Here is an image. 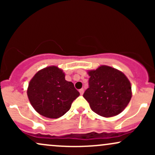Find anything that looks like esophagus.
Listing matches in <instances>:
<instances>
[{"label":"esophagus","instance_id":"34e87169","mask_svg":"<svg viewBox=\"0 0 155 155\" xmlns=\"http://www.w3.org/2000/svg\"><path fill=\"white\" fill-rule=\"evenodd\" d=\"M79 92H80V95H83V93H84V89H83V88L80 89V90H79Z\"/></svg>","mask_w":155,"mask_h":155}]
</instances>
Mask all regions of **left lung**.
<instances>
[{"instance_id":"obj_1","label":"left lung","mask_w":155,"mask_h":155,"mask_svg":"<svg viewBox=\"0 0 155 155\" xmlns=\"http://www.w3.org/2000/svg\"><path fill=\"white\" fill-rule=\"evenodd\" d=\"M89 87L83 97L95 113L104 117L121 113L131 99V85L123 73L103 65L88 72Z\"/></svg>"}]
</instances>
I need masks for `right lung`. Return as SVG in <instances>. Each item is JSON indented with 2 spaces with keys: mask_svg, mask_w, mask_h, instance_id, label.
<instances>
[{
  "mask_svg": "<svg viewBox=\"0 0 155 155\" xmlns=\"http://www.w3.org/2000/svg\"><path fill=\"white\" fill-rule=\"evenodd\" d=\"M79 92L74 84L65 79L56 66L39 71L30 81L28 96L34 109L48 118H59L71 108Z\"/></svg>",
  "mask_w": 155,
  "mask_h": 155,
  "instance_id": "right-lung-1",
  "label": "right lung"
}]
</instances>
